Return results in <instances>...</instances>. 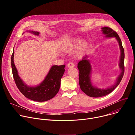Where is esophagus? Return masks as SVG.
Wrapping results in <instances>:
<instances>
[{
	"mask_svg": "<svg viewBox=\"0 0 135 135\" xmlns=\"http://www.w3.org/2000/svg\"><path fill=\"white\" fill-rule=\"evenodd\" d=\"M67 66H68V68H69V67H74V66H75V65H74V64L73 62H69V63L67 64Z\"/></svg>",
	"mask_w": 135,
	"mask_h": 135,
	"instance_id": "esophagus-1",
	"label": "esophagus"
}]
</instances>
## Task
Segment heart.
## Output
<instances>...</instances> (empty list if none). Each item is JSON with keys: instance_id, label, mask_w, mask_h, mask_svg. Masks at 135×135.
<instances>
[{"instance_id": "b5f03b06", "label": "heart", "mask_w": 135, "mask_h": 135, "mask_svg": "<svg viewBox=\"0 0 135 135\" xmlns=\"http://www.w3.org/2000/svg\"><path fill=\"white\" fill-rule=\"evenodd\" d=\"M88 47V42L85 40H81L79 37H74L66 44L64 51L67 53L74 51V55L76 59H80L84 55Z\"/></svg>"}]
</instances>
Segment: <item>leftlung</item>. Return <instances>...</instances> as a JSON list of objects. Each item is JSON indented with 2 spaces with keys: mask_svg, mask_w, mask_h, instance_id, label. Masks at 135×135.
I'll return each mask as SVG.
<instances>
[{
  "mask_svg": "<svg viewBox=\"0 0 135 135\" xmlns=\"http://www.w3.org/2000/svg\"><path fill=\"white\" fill-rule=\"evenodd\" d=\"M102 31L105 35V37H115L119 43L121 51L119 63V67L121 69V73L118 76L115 84L110 87L105 89H102L94 86L92 85L90 80L92 71L91 65L90 60L88 59V55L84 56L82 60H81L78 65V68L79 70V84L80 88L83 92L89 97L94 98L103 97V96L106 95L112 92L120 84L123 76L124 71V51L120 37L116 31L109 27H103L102 28Z\"/></svg>",
  "mask_w": 135,
  "mask_h": 135,
  "instance_id": "left-lung-1",
  "label": "left lung"
}]
</instances>
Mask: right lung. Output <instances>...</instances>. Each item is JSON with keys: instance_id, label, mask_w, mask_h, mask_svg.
Here are the masks:
<instances>
[{"instance_id": "obj_1", "label": "right lung", "mask_w": 135, "mask_h": 135, "mask_svg": "<svg viewBox=\"0 0 135 135\" xmlns=\"http://www.w3.org/2000/svg\"><path fill=\"white\" fill-rule=\"evenodd\" d=\"M38 36L39 32L28 31ZM13 50L11 57V66L13 78L20 91L29 99L35 102H43L53 98L58 92L61 83V79L65 73V65L52 66L42 83L36 86H29L20 79L14 63Z\"/></svg>"}]
</instances>
